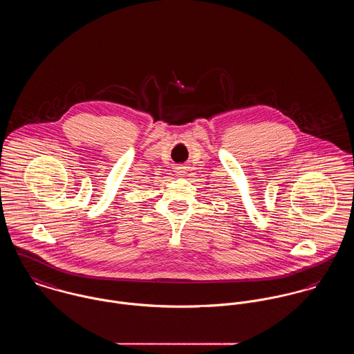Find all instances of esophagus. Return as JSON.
Wrapping results in <instances>:
<instances>
[{"instance_id": "1", "label": "esophagus", "mask_w": 354, "mask_h": 354, "mask_svg": "<svg viewBox=\"0 0 354 354\" xmlns=\"http://www.w3.org/2000/svg\"><path fill=\"white\" fill-rule=\"evenodd\" d=\"M185 171H187V167H185V166H177V167H176V173H177L178 176H184Z\"/></svg>"}]
</instances>
